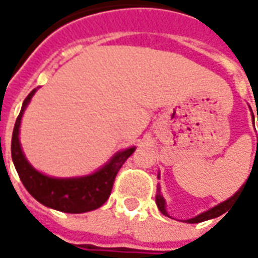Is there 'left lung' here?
I'll list each match as a JSON object with an SVG mask.
<instances>
[{
	"label": "left lung",
	"mask_w": 258,
	"mask_h": 258,
	"mask_svg": "<svg viewBox=\"0 0 258 258\" xmlns=\"http://www.w3.org/2000/svg\"><path fill=\"white\" fill-rule=\"evenodd\" d=\"M251 110V109H250ZM253 114V113H251ZM253 120H254V116H253ZM257 120H258V110H257ZM257 149H258V137H257ZM257 149H255V152H257ZM244 185H242V188H243ZM242 188L236 192V194L233 195V196H231L229 199L224 200V202H221L220 205L214 206V207H211L210 210L205 211V213H200V214H198L196 217H194V218H189V220H185V222H188V224H196V222H202V221H207V220H211V218H216V217H220L221 214H224L225 213V209H227V206L232 202L236 196H238V194L242 190ZM156 205L157 207H159V210L162 211L164 216H168L167 210H166V200H164V198L162 196V194H160V188H157V194H156Z\"/></svg>",
	"instance_id": "1"
}]
</instances>
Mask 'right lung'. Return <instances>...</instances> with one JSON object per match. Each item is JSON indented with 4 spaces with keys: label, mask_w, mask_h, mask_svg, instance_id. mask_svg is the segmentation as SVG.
Wrapping results in <instances>:
<instances>
[{
    "label": "right lung",
    "mask_w": 258,
    "mask_h": 258,
    "mask_svg": "<svg viewBox=\"0 0 258 258\" xmlns=\"http://www.w3.org/2000/svg\"><path fill=\"white\" fill-rule=\"evenodd\" d=\"M36 91L37 88L31 91L23 102L22 110L16 118L14 133H12L11 153L20 181L37 202H40L41 205L47 206L49 209L72 213V214L95 210L109 199L118 170L121 168L124 162L134 153L135 146L117 152L109 162L105 163V166H102L95 173L88 175L56 178L40 173L26 159L19 141L22 117Z\"/></svg>",
    "instance_id": "add662e5"
}]
</instances>
